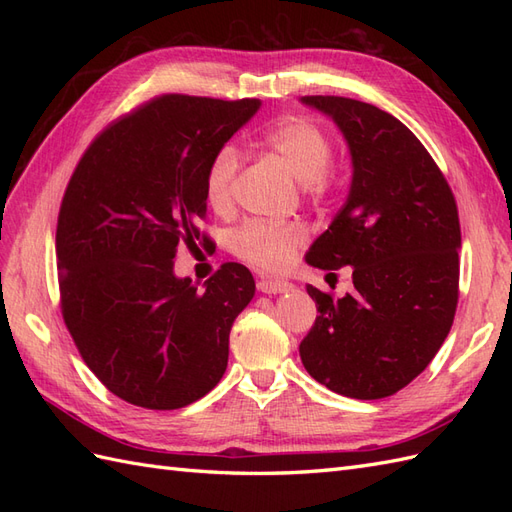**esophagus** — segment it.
Listing matches in <instances>:
<instances>
[{
  "mask_svg": "<svg viewBox=\"0 0 512 512\" xmlns=\"http://www.w3.org/2000/svg\"><path fill=\"white\" fill-rule=\"evenodd\" d=\"M290 288L292 286L284 280H265V277H260V280H258V290L265 292V294H280V292H286Z\"/></svg>",
  "mask_w": 512,
  "mask_h": 512,
  "instance_id": "obj_1",
  "label": "esophagus"
}]
</instances>
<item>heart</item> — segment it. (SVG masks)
I'll return each mask as SVG.
<instances>
[{
	"mask_svg": "<svg viewBox=\"0 0 512 512\" xmlns=\"http://www.w3.org/2000/svg\"><path fill=\"white\" fill-rule=\"evenodd\" d=\"M267 147L280 158L292 177L303 183L309 196H324L331 190L329 166L333 162L331 136L305 117H286L265 134ZM241 166L237 145L226 143L213 153L205 175V196L213 209H226L230 188ZM303 243L297 224L245 222L230 235V247L239 258L260 271H282L290 265Z\"/></svg>",
	"mask_w": 512,
	"mask_h": 512,
	"instance_id": "b5f03b06",
	"label": "heart"
}]
</instances>
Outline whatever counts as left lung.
<instances>
[{
	"instance_id": "left-lung-1",
	"label": "left lung",
	"mask_w": 512,
	"mask_h": 512,
	"mask_svg": "<svg viewBox=\"0 0 512 512\" xmlns=\"http://www.w3.org/2000/svg\"><path fill=\"white\" fill-rule=\"evenodd\" d=\"M327 115L352 160L346 203L305 254L352 267V294L307 286L318 316L299 346L307 374L352 399L404 389L444 344L459 297L461 230L451 188L397 117L339 96H305Z\"/></svg>"
}]
</instances>
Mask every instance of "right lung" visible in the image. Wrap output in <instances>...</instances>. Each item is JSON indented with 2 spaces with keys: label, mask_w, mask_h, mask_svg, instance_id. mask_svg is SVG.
I'll list each match as a JSON object with an SVG mask.
<instances>
[{
  "label": "right lung",
  "mask_w": 512,
  "mask_h": 512,
  "mask_svg": "<svg viewBox=\"0 0 512 512\" xmlns=\"http://www.w3.org/2000/svg\"><path fill=\"white\" fill-rule=\"evenodd\" d=\"M260 104L151 100L106 128L68 183L55 235L61 314L87 367L128 404L177 410L224 376L254 277L226 262L198 290L175 275V254L200 237L213 153Z\"/></svg>",
  "instance_id": "obj_1"
}]
</instances>
